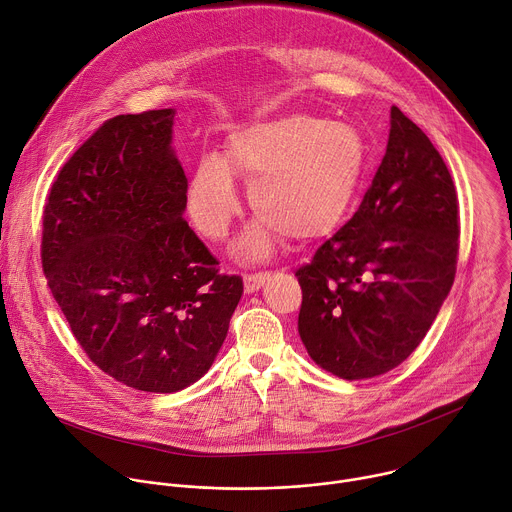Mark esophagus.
I'll use <instances>...</instances> for the list:
<instances>
[{
  "mask_svg": "<svg viewBox=\"0 0 512 512\" xmlns=\"http://www.w3.org/2000/svg\"><path fill=\"white\" fill-rule=\"evenodd\" d=\"M271 273H251V275H245L243 277V283H245V293H255L259 291L267 281H269Z\"/></svg>",
  "mask_w": 512,
  "mask_h": 512,
  "instance_id": "obj_1",
  "label": "esophagus"
}]
</instances>
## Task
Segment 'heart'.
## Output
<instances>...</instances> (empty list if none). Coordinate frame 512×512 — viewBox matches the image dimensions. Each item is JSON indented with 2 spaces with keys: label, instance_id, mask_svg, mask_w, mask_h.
<instances>
[{
  "label": "heart",
  "instance_id": "heart-1",
  "mask_svg": "<svg viewBox=\"0 0 512 512\" xmlns=\"http://www.w3.org/2000/svg\"><path fill=\"white\" fill-rule=\"evenodd\" d=\"M366 164V142L352 124L301 112L279 114L233 132L227 160L219 154L199 160L187 211L203 237L223 239L241 211L231 170L243 175L251 209L261 219L239 237L235 253L259 261L273 251L279 233L307 243L342 225Z\"/></svg>",
  "mask_w": 512,
  "mask_h": 512
}]
</instances>
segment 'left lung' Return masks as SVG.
Listing matches in <instances>:
<instances>
[{
    "instance_id": "obj_1",
    "label": "left lung",
    "mask_w": 512,
    "mask_h": 512,
    "mask_svg": "<svg viewBox=\"0 0 512 512\" xmlns=\"http://www.w3.org/2000/svg\"><path fill=\"white\" fill-rule=\"evenodd\" d=\"M458 235L456 191L440 152L392 106L386 154L360 209L295 273L309 358L344 380L400 366L450 293Z\"/></svg>"
}]
</instances>
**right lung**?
Wrapping results in <instances>:
<instances>
[{
  "label": "right lung",
  "mask_w": 512,
  "mask_h": 512,
  "mask_svg": "<svg viewBox=\"0 0 512 512\" xmlns=\"http://www.w3.org/2000/svg\"><path fill=\"white\" fill-rule=\"evenodd\" d=\"M175 108L106 120L64 164L42 231V267L88 358L114 380L170 394L213 366L243 295L239 275L183 219Z\"/></svg>",
  "instance_id": "obj_1"
}]
</instances>
